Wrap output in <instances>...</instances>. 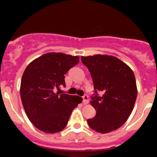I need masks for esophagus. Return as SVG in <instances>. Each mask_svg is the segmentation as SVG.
Wrapping results in <instances>:
<instances>
[{"mask_svg":"<svg viewBox=\"0 0 157 157\" xmlns=\"http://www.w3.org/2000/svg\"><path fill=\"white\" fill-rule=\"evenodd\" d=\"M82 102H83L84 104H88L89 102V96H87L86 94H85L82 96Z\"/></svg>","mask_w":157,"mask_h":157,"instance_id":"34e87169","label":"esophagus"}]
</instances>
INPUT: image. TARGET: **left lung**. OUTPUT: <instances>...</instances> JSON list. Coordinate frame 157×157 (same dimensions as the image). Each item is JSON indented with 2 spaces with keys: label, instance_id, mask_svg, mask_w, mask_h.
Listing matches in <instances>:
<instances>
[{
  "label": "left lung",
  "instance_id": "8db88e82",
  "mask_svg": "<svg viewBox=\"0 0 157 157\" xmlns=\"http://www.w3.org/2000/svg\"><path fill=\"white\" fill-rule=\"evenodd\" d=\"M81 61L90 71L94 89L91 104L96 115L87 120L89 127L101 134L116 130L129 117L136 102L137 89L134 72L113 56H82Z\"/></svg>",
  "mask_w": 157,
  "mask_h": 157
}]
</instances>
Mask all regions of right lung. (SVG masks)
<instances>
[{
    "label": "right lung",
    "mask_w": 157,
    "mask_h": 157,
    "mask_svg": "<svg viewBox=\"0 0 157 157\" xmlns=\"http://www.w3.org/2000/svg\"><path fill=\"white\" fill-rule=\"evenodd\" d=\"M79 63L78 56L47 53L35 59L25 69L21 82V98L29 120L43 132H60L82 99L60 94L66 86L65 75Z\"/></svg>",
    "instance_id": "obj_1"
}]
</instances>
